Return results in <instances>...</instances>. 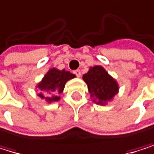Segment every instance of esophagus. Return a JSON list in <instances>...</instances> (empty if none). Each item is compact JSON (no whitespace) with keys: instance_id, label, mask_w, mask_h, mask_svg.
<instances>
[{"instance_id":"obj_1","label":"esophagus","mask_w":154,"mask_h":154,"mask_svg":"<svg viewBox=\"0 0 154 154\" xmlns=\"http://www.w3.org/2000/svg\"><path fill=\"white\" fill-rule=\"evenodd\" d=\"M73 73H74L77 77H81V75H82V73H81V71H80V70H75V71L73 72Z\"/></svg>"}]
</instances>
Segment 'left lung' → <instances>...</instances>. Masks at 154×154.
<instances>
[{"label": "left lung", "instance_id": "obj_1", "mask_svg": "<svg viewBox=\"0 0 154 154\" xmlns=\"http://www.w3.org/2000/svg\"><path fill=\"white\" fill-rule=\"evenodd\" d=\"M82 79L87 84L93 102L96 105H107L119 93L118 82L102 66L90 67L88 72L83 74Z\"/></svg>", "mask_w": 154, "mask_h": 154}]
</instances>
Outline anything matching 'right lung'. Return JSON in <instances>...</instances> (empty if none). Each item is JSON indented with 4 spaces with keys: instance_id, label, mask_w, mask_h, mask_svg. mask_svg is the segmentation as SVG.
I'll return each mask as SVG.
<instances>
[{
    "instance_id": "obj_1",
    "label": "right lung",
    "mask_w": 154,
    "mask_h": 154,
    "mask_svg": "<svg viewBox=\"0 0 154 154\" xmlns=\"http://www.w3.org/2000/svg\"><path fill=\"white\" fill-rule=\"evenodd\" d=\"M75 77V74L68 71L58 70L56 68L50 69L41 82L36 84L35 88L38 89L37 96L45 99V101L48 104L60 101V94H61L64 90L65 83Z\"/></svg>"
}]
</instances>
